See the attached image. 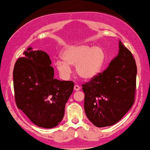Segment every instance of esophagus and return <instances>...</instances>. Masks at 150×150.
<instances>
[{
    "mask_svg": "<svg viewBox=\"0 0 150 150\" xmlns=\"http://www.w3.org/2000/svg\"><path fill=\"white\" fill-rule=\"evenodd\" d=\"M74 90L75 91H78L80 90V86H78V85H75L74 87Z\"/></svg>",
    "mask_w": 150,
    "mask_h": 150,
    "instance_id": "1",
    "label": "esophagus"
}]
</instances>
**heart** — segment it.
I'll use <instances>...</instances> for the list:
<instances>
[{"mask_svg": "<svg viewBox=\"0 0 150 150\" xmlns=\"http://www.w3.org/2000/svg\"><path fill=\"white\" fill-rule=\"evenodd\" d=\"M62 59L56 62V67L64 78L72 72L70 66H75L76 72L84 80H90L97 74L105 60V54L100 46L79 44L67 46L61 54Z\"/></svg>", "mask_w": 150, "mask_h": 150, "instance_id": "heart-1", "label": "heart"}]
</instances>
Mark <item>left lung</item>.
I'll list each match as a JSON object with an SVG mask.
<instances>
[{"label": "left lung", "mask_w": 150, "mask_h": 150, "mask_svg": "<svg viewBox=\"0 0 150 150\" xmlns=\"http://www.w3.org/2000/svg\"><path fill=\"white\" fill-rule=\"evenodd\" d=\"M119 47L118 55L104 72L82 85L86 117L98 127L117 123L134 103L136 64L121 41Z\"/></svg>", "instance_id": "1"}]
</instances>
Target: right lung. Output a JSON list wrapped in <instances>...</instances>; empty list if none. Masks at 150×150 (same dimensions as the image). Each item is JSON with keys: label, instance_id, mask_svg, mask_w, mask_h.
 Here are the masks:
<instances>
[{"label": "right lung", "instance_id": "obj_1", "mask_svg": "<svg viewBox=\"0 0 150 150\" xmlns=\"http://www.w3.org/2000/svg\"><path fill=\"white\" fill-rule=\"evenodd\" d=\"M23 55L13 70L16 104L35 125L54 128L64 116L74 82L54 78V68L46 52L29 47Z\"/></svg>", "mask_w": 150, "mask_h": 150}]
</instances>
